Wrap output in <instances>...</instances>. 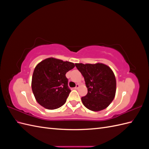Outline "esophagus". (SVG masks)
Listing matches in <instances>:
<instances>
[{
  "label": "esophagus",
  "mask_w": 149,
  "mask_h": 149,
  "mask_svg": "<svg viewBox=\"0 0 149 149\" xmlns=\"http://www.w3.org/2000/svg\"><path fill=\"white\" fill-rule=\"evenodd\" d=\"M79 88V84H76V87L74 88V89H78Z\"/></svg>",
  "instance_id": "esophagus-1"
}]
</instances>
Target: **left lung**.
<instances>
[{"instance_id": "8db88e82", "label": "left lung", "mask_w": 149, "mask_h": 149, "mask_svg": "<svg viewBox=\"0 0 149 149\" xmlns=\"http://www.w3.org/2000/svg\"><path fill=\"white\" fill-rule=\"evenodd\" d=\"M82 74L88 88L86 96L81 97L83 105L93 111L106 109L113 101L116 91V79L114 72L107 65L75 63Z\"/></svg>"}]
</instances>
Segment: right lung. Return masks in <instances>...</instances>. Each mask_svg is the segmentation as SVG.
Segmentation results:
<instances>
[{
    "label": "right lung",
    "mask_w": 149,
    "mask_h": 149,
    "mask_svg": "<svg viewBox=\"0 0 149 149\" xmlns=\"http://www.w3.org/2000/svg\"><path fill=\"white\" fill-rule=\"evenodd\" d=\"M75 66L73 63L48 58L36 66L31 89L36 101L47 109H56L66 101L71 90L66 73Z\"/></svg>",
    "instance_id": "obj_1"
}]
</instances>
